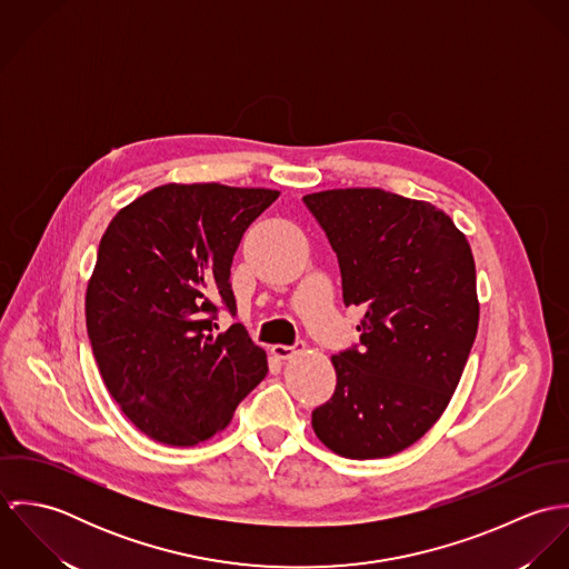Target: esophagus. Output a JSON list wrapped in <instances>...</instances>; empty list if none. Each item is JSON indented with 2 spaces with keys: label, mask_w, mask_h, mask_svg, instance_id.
Returning a JSON list of instances; mask_svg holds the SVG:
<instances>
[{
  "label": "esophagus",
  "mask_w": 569,
  "mask_h": 569,
  "mask_svg": "<svg viewBox=\"0 0 569 569\" xmlns=\"http://www.w3.org/2000/svg\"><path fill=\"white\" fill-rule=\"evenodd\" d=\"M302 348H305V343H296V346L276 343V346H271V355H273V357H278V359H291L293 355L302 352Z\"/></svg>",
  "instance_id": "esophagus-1"
}]
</instances>
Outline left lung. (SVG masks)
I'll list each match as a JSON object with an SVG mask.
<instances>
[{"label": "left lung", "instance_id": "left-lung-1", "mask_svg": "<svg viewBox=\"0 0 569 569\" xmlns=\"http://www.w3.org/2000/svg\"><path fill=\"white\" fill-rule=\"evenodd\" d=\"M305 203L337 253L346 307L366 313L361 348L330 357L337 388L313 431L343 458L395 456L436 425L465 372L480 325L471 244L440 208L381 188Z\"/></svg>", "mask_w": 569, "mask_h": 569}]
</instances>
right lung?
Masks as SVG:
<instances>
[{
	"label": "right lung",
	"instance_id": "obj_1",
	"mask_svg": "<svg viewBox=\"0 0 569 569\" xmlns=\"http://www.w3.org/2000/svg\"><path fill=\"white\" fill-rule=\"evenodd\" d=\"M278 190L163 183L107 226L87 282L84 320L100 377L149 438L194 447L223 431L267 375L243 325L212 332L214 302L234 311L232 258Z\"/></svg>",
	"mask_w": 569,
	"mask_h": 569
}]
</instances>
